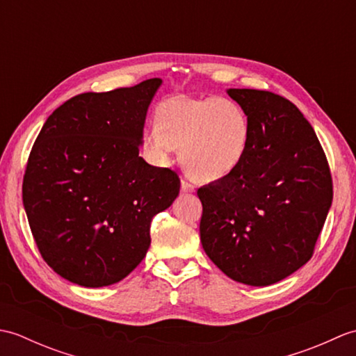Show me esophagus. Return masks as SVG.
Returning a JSON list of instances; mask_svg holds the SVG:
<instances>
[{
    "label": "esophagus",
    "instance_id": "34e87169",
    "mask_svg": "<svg viewBox=\"0 0 356 356\" xmlns=\"http://www.w3.org/2000/svg\"><path fill=\"white\" fill-rule=\"evenodd\" d=\"M180 190H182V193H194V185L188 182V180L182 179V186H180Z\"/></svg>",
    "mask_w": 356,
    "mask_h": 356
}]
</instances>
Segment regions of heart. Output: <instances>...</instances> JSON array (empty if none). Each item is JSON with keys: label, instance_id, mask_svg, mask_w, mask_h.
<instances>
[{"label": "heart", "instance_id": "heart-1", "mask_svg": "<svg viewBox=\"0 0 356 356\" xmlns=\"http://www.w3.org/2000/svg\"><path fill=\"white\" fill-rule=\"evenodd\" d=\"M249 142V118L236 101L176 97L159 108L156 127L143 131L140 148L154 165L170 163L172 151L177 149L193 179L216 182L240 168Z\"/></svg>", "mask_w": 356, "mask_h": 356}]
</instances>
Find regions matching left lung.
<instances>
[{
  "instance_id": "obj_1",
  "label": "left lung",
  "mask_w": 356,
  "mask_h": 356,
  "mask_svg": "<svg viewBox=\"0 0 356 356\" xmlns=\"http://www.w3.org/2000/svg\"><path fill=\"white\" fill-rule=\"evenodd\" d=\"M246 111L251 142L229 177L202 186L200 240L216 266L249 286H269L314 255L334 197L312 125L286 97L229 88Z\"/></svg>"
}]
</instances>
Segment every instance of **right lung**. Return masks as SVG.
<instances>
[{
  "label": "right lung",
  "mask_w": 356,
  "mask_h": 356,
  "mask_svg": "<svg viewBox=\"0 0 356 356\" xmlns=\"http://www.w3.org/2000/svg\"><path fill=\"white\" fill-rule=\"evenodd\" d=\"M162 81L82 93L45 120L30 151L22 203L44 261L69 282L101 287L138 266L153 217L179 195L176 171L139 156Z\"/></svg>",
  "instance_id": "right-lung-1"
}]
</instances>
